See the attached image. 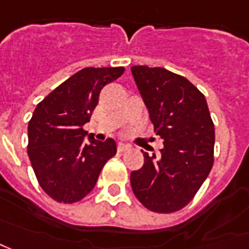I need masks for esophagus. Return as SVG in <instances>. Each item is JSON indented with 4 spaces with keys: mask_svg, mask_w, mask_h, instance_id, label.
<instances>
[{
    "mask_svg": "<svg viewBox=\"0 0 249 249\" xmlns=\"http://www.w3.org/2000/svg\"><path fill=\"white\" fill-rule=\"evenodd\" d=\"M127 149H128V145L122 144V142L118 144V152H119V153H123V152H126Z\"/></svg>",
    "mask_w": 249,
    "mask_h": 249,
    "instance_id": "1",
    "label": "esophagus"
}]
</instances>
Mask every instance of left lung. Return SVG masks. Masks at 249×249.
I'll list each match as a JSON object with an SVG mask.
<instances>
[{
  "instance_id": "left-lung-1",
  "label": "left lung",
  "mask_w": 249,
  "mask_h": 249,
  "mask_svg": "<svg viewBox=\"0 0 249 249\" xmlns=\"http://www.w3.org/2000/svg\"><path fill=\"white\" fill-rule=\"evenodd\" d=\"M131 72L164 145L159 158L144 152V166L130 175L131 188L145 208L177 213L193 200L213 168L214 122L204 94L186 78L160 67L134 66Z\"/></svg>"
}]
</instances>
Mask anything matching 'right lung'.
Wrapping results in <instances>:
<instances>
[{"instance_id":"obj_1","label":"right lung","mask_w":249,"mask_h":249,"mask_svg":"<svg viewBox=\"0 0 249 249\" xmlns=\"http://www.w3.org/2000/svg\"><path fill=\"white\" fill-rule=\"evenodd\" d=\"M123 67H88L70 76L36 105L28 122L27 153L42 191L57 203L81 201L96 186L105 163L115 156L112 138L85 141L105 85L116 81Z\"/></svg>"}]
</instances>
